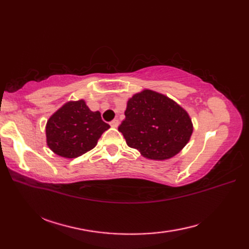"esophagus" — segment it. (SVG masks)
<instances>
[{"label": "esophagus", "mask_w": 249, "mask_h": 249, "mask_svg": "<svg viewBox=\"0 0 249 249\" xmlns=\"http://www.w3.org/2000/svg\"><path fill=\"white\" fill-rule=\"evenodd\" d=\"M119 124H120L119 120H113V121H111V122H110L111 127H113V128H116V127H118Z\"/></svg>", "instance_id": "obj_1"}]
</instances>
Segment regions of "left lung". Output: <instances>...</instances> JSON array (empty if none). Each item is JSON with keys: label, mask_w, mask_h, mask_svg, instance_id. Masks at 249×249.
Wrapping results in <instances>:
<instances>
[{"label": "left lung", "mask_w": 249, "mask_h": 249, "mask_svg": "<svg viewBox=\"0 0 249 249\" xmlns=\"http://www.w3.org/2000/svg\"><path fill=\"white\" fill-rule=\"evenodd\" d=\"M193 130L187 111L152 89H143L128 99L125 120L119 126L127 145L153 160L176 156L188 143Z\"/></svg>", "instance_id": "left-lung-1"}]
</instances>
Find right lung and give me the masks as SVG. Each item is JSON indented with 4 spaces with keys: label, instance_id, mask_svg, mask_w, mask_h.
<instances>
[{
    "label": "right lung",
    "instance_id": "1",
    "mask_svg": "<svg viewBox=\"0 0 249 249\" xmlns=\"http://www.w3.org/2000/svg\"><path fill=\"white\" fill-rule=\"evenodd\" d=\"M109 128L99 111L89 110L83 99L71 100L47 121V145L61 157L76 158L96 146L100 136Z\"/></svg>",
    "mask_w": 249,
    "mask_h": 249
}]
</instances>
